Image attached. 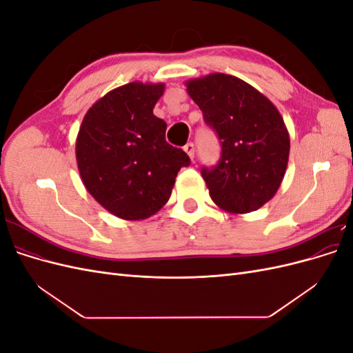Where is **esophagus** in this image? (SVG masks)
<instances>
[{
    "label": "esophagus",
    "mask_w": 353,
    "mask_h": 353,
    "mask_svg": "<svg viewBox=\"0 0 353 353\" xmlns=\"http://www.w3.org/2000/svg\"><path fill=\"white\" fill-rule=\"evenodd\" d=\"M184 152L190 156V159H191V160H193V159H194V152H196L194 144H193V143H188V144H185V145H184Z\"/></svg>",
    "instance_id": "34e87169"
}]
</instances>
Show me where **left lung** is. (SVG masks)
I'll return each mask as SVG.
<instances>
[{"label": "left lung", "mask_w": 353, "mask_h": 353, "mask_svg": "<svg viewBox=\"0 0 353 353\" xmlns=\"http://www.w3.org/2000/svg\"><path fill=\"white\" fill-rule=\"evenodd\" d=\"M185 85L221 143L218 165L201 168L212 200L231 213L262 208L281 185L290 153L280 112L252 85L231 74L210 73Z\"/></svg>", "instance_id": "left-lung-1"}]
</instances>
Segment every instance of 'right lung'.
I'll use <instances>...</instances> for the list:
<instances>
[{
    "label": "right lung",
    "instance_id": "1",
    "mask_svg": "<svg viewBox=\"0 0 353 353\" xmlns=\"http://www.w3.org/2000/svg\"><path fill=\"white\" fill-rule=\"evenodd\" d=\"M163 83L131 82L112 90L83 116L77 162L88 193L114 216L145 219L162 209L185 152L165 140L166 122L153 114Z\"/></svg>",
    "mask_w": 353,
    "mask_h": 353
}]
</instances>
